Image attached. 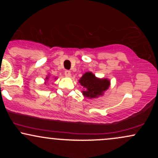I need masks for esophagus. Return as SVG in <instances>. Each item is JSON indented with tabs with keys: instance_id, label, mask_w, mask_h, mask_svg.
Masks as SVG:
<instances>
[{
	"instance_id": "1",
	"label": "esophagus",
	"mask_w": 158,
	"mask_h": 158,
	"mask_svg": "<svg viewBox=\"0 0 158 158\" xmlns=\"http://www.w3.org/2000/svg\"><path fill=\"white\" fill-rule=\"evenodd\" d=\"M64 75L66 76L67 77H70L71 76V73H70V70H65L64 71Z\"/></svg>"
}]
</instances>
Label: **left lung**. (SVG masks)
Wrapping results in <instances>:
<instances>
[{"label":"left lung","instance_id":"obj_1","mask_svg":"<svg viewBox=\"0 0 158 158\" xmlns=\"http://www.w3.org/2000/svg\"><path fill=\"white\" fill-rule=\"evenodd\" d=\"M83 87L82 94L85 97L93 99L102 96L104 91L110 86V81L107 79H99L91 72L85 73L79 80Z\"/></svg>","mask_w":158,"mask_h":158}]
</instances>
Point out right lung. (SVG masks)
Wrapping results in <instances>:
<instances>
[{
    "label": "right lung",
    "instance_id": "add662e5",
    "mask_svg": "<svg viewBox=\"0 0 158 158\" xmlns=\"http://www.w3.org/2000/svg\"><path fill=\"white\" fill-rule=\"evenodd\" d=\"M48 79H49V77H46V80H48Z\"/></svg>",
    "mask_w": 158,
    "mask_h": 158
}]
</instances>
